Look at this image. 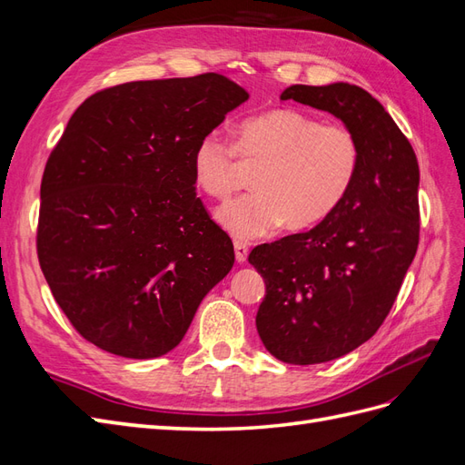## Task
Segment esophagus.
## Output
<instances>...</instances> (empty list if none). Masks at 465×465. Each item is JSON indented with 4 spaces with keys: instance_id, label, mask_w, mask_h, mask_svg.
<instances>
[{
    "instance_id": "1",
    "label": "esophagus",
    "mask_w": 465,
    "mask_h": 465,
    "mask_svg": "<svg viewBox=\"0 0 465 465\" xmlns=\"http://www.w3.org/2000/svg\"><path fill=\"white\" fill-rule=\"evenodd\" d=\"M234 256L238 263H244L248 258V244L241 242V241H234Z\"/></svg>"
}]
</instances>
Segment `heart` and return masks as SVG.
<instances>
[{"instance_id":"1","label":"heart","mask_w":465,"mask_h":465,"mask_svg":"<svg viewBox=\"0 0 465 465\" xmlns=\"http://www.w3.org/2000/svg\"><path fill=\"white\" fill-rule=\"evenodd\" d=\"M236 157L258 166L256 192L221 207L217 221L238 241H252L283 223L304 231L326 221L353 188L362 149L341 124L301 110H267L238 124L234 147L219 132L200 139L192 153L195 184L209 198L227 200L241 180Z\"/></svg>"}]
</instances>
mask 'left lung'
Returning <instances> with one entry per match:
<instances>
[{"label": "left lung", "instance_id": "left-lung-1", "mask_svg": "<svg viewBox=\"0 0 465 465\" xmlns=\"http://www.w3.org/2000/svg\"><path fill=\"white\" fill-rule=\"evenodd\" d=\"M281 101L330 112L362 149L353 188L326 221L248 256L265 281L256 314L265 349L318 364L369 341L396 301L419 244V164L384 106L357 85H292Z\"/></svg>", "mask_w": 465, "mask_h": 465}]
</instances>
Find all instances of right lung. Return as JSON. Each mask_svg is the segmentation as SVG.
Returning <instances> with one entry per match:
<instances>
[{"label": "right lung", "instance_id": "obj_1", "mask_svg": "<svg viewBox=\"0 0 465 465\" xmlns=\"http://www.w3.org/2000/svg\"><path fill=\"white\" fill-rule=\"evenodd\" d=\"M248 93L219 74L132 81L69 118L40 186L38 262L98 349L154 359L232 270L229 234L195 195L192 153Z\"/></svg>", "mask_w": 465, "mask_h": 465}]
</instances>
